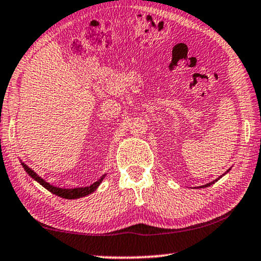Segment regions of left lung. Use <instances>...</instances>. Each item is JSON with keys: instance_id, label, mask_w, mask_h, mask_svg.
I'll return each instance as SVG.
<instances>
[{"instance_id": "left-lung-1", "label": "left lung", "mask_w": 261, "mask_h": 261, "mask_svg": "<svg viewBox=\"0 0 261 261\" xmlns=\"http://www.w3.org/2000/svg\"><path fill=\"white\" fill-rule=\"evenodd\" d=\"M229 171H230V169H228V171H227V172H229ZM227 172H225V173H224V174H227ZM224 174H223V175H224ZM223 175L218 176V178H217L216 180H214V181H211V182H209V184H206V185H203V186H200V187H207V186L213 185V184H215V182H216V181H217V180H220V179H221V178H222V176H223Z\"/></svg>"}]
</instances>
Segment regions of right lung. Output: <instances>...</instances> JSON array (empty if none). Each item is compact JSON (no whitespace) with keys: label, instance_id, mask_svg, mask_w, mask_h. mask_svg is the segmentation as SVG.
Masks as SVG:
<instances>
[{"label":"right lung","instance_id":"add662e5","mask_svg":"<svg viewBox=\"0 0 261 261\" xmlns=\"http://www.w3.org/2000/svg\"><path fill=\"white\" fill-rule=\"evenodd\" d=\"M21 165L23 168H25V171L29 173V175L31 178L36 180L40 184L41 186L45 187L47 191H50L51 193L56 194V196L58 197H62V198H65V199H77V198H81V197H85V196H88L92 192H94V191L98 189V186L101 184V181L105 178V175H102L101 178H100L98 181H95L94 184H92L90 186H86V187H76V189H60V187H56V186H52L50 184L45 181L44 179H41L39 175L37 174L36 172L32 171V169L30 168L29 166H26L25 163L21 162Z\"/></svg>","mask_w":261,"mask_h":261}]
</instances>
